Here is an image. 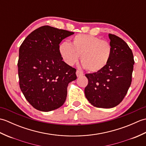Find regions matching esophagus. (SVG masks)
<instances>
[{
	"label": "esophagus",
	"mask_w": 146,
	"mask_h": 146,
	"mask_svg": "<svg viewBox=\"0 0 146 146\" xmlns=\"http://www.w3.org/2000/svg\"><path fill=\"white\" fill-rule=\"evenodd\" d=\"M76 75L77 76V77H80L83 75V73L82 72V71H80L78 70H77L76 71Z\"/></svg>",
	"instance_id": "obj_1"
}]
</instances>
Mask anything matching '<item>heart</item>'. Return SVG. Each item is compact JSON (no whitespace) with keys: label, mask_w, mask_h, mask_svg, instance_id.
Returning <instances> with one entry per match:
<instances>
[{"label":"heart","mask_w":146,"mask_h":146,"mask_svg":"<svg viewBox=\"0 0 146 146\" xmlns=\"http://www.w3.org/2000/svg\"><path fill=\"white\" fill-rule=\"evenodd\" d=\"M58 50L63 61L70 66L75 64L80 56L83 67L93 73L103 70L112 53V48L108 41L97 36L82 34L74 37L71 44L62 42Z\"/></svg>","instance_id":"b5f03b06"}]
</instances>
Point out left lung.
Returning a JSON list of instances; mask_svg holds the SVG:
<instances>
[{"instance_id": "1", "label": "left lung", "mask_w": 146, "mask_h": 146, "mask_svg": "<svg viewBox=\"0 0 146 146\" xmlns=\"http://www.w3.org/2000/svg\"><path fill=\"white\" fill-rule=\"evenodd\" d=\"M112 53L107 66L98 72L86 74L85 97L92 105L110 108L119 105L131 86L134 60L131 49L121 39L108 34Z\"/></svg>"}]
</instances>
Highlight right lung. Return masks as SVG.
<instances>
[{
  "instance_id": "1",
  "label": "right lung",
  "mask_w": 146,
  "mask_h": 146,
  "mask_svg": "<svg viewBox=\"0 0 146 146\" xmlns=\"http://www.w3.org/2000/svg\"><path fill=\"white\" fill-rule=\"evenodd\" d=\"M73 32L49 26L36 29L19 48L18 75L27 102L42 111L54 110L66 100L69 83L76 79V69L64 62L59 52L62 40Z\"/></svg>"
}]
</instances>
